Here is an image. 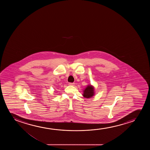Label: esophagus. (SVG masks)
<instances>
[{"mask_svg": "<svg viewBox=\"0 0 150 150\" xmlns=\"http://www.w3.org/2000/svg\"><path fill=\"white\" fill-rule=\"evenodd\" d=\"M74 83H71V82H70L69 83V84L70 85V86H74Z\"/></svg>", "mask_w": 150, "mask_h": 150, "instance_id": "esophagus-1", "label": "esophagus"}]
</instances>
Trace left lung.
<instances>
[{
  "label": "left lung",
  "mask_w": 150,
  "mask_h": 150,
  "mask_svg": "<svg viewBox=\"0 0 150 150\" xmlns=\"http://www.w3.org/2000/svg\"><path fill=\"white\" fill-rule=\"evenodd\" d=\"M83 96L86 98H90L94 96L95 95L94 87L91 84H88L83 91Z\"/></svg>",
  "instance_id": "obj_1"
}]
</instances>
